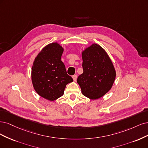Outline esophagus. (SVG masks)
Here are the masks:
<instances>
[{"label": "esophagus", "mask_w": 148, "mask_h": 148, "mask_svg": "<svg viewBox=\"0 0 148 148\" xmlns=\"http://www.w3.org/2000/svg\"><path fill=\"white\" fill-rule=\"evenodd\" d=\"M77 75H73V80H74V81H76V80H77Z\"/></svg>", "instance_id": "1"}]
</instances>
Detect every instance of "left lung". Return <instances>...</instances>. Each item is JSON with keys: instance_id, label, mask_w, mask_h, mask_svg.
<instances>
[{"instance_id": "8db88e82", "label": "left lung", "mask_w": 148, "mask_h": 148, "mask_svg": "<svg viewBox=\"0 0 148 148\" xmlns=\"http://www.w3.org/2000/svg\"><path fill=\"white\" fill-rule=\"evenodd\" d=\"M84 72L77 80L84 96L92 99L109 91L116 78L111 60L101 47L93 44L82 52Z\"/></svg>"}]
</instances>
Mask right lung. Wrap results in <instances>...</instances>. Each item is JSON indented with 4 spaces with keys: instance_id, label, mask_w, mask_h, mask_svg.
Instances as JSON below:
<instances>
[{
    "instance_id": "right-lung-1",
    "label": "right lung",
    "mask_w": 148,
    "mask_h": 148,
    "mask_svg": "<svg viewBox=\"0 0 148 148\" xmlns=\"http://www.w3.org/2000/svg\"><path fill=\"white\" fill-rule=\"evenodd\" d=\"M63 52L58 43H51L41 50L32 65L33 87L40 97L50 101L63 95L66 85L73 81L61 60Z\"/></svg>"
}]
</instances>
